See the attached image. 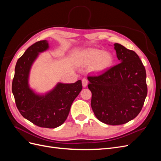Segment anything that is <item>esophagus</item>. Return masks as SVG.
<instances>
[{
    "mask_svg": "<svg viewBox=\"0 0 161 161\" xmlns=\"http://www.w3.org/2000/svg\"><path fill=\"white\" fill-rule=\"evenodd\" d=\"M82 84L84 87H86L87 86V84H88V80H87L86 79H83L82 80Z\"/></svg>",
    "mask_w": 161,
    "mask_h": 161,
    "instance_id": "esophagus-1",
    "label": "esophagus"
}]
</instances>
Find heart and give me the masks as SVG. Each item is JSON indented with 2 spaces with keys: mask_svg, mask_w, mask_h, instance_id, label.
<instances>
[{
  "mask_svg": "<svg viewBox=\"0 0 161 161\" xmlns=\"http://www.w3.org/2000/svg\"><path fill=\"white\" fill-rule=\"evenodd\" d=\"M114 58L111 53L97 49H91L82 52L79 58V64L82 66L92 64V69L97 72L108 70L114 64Z\"/></svg>",
  "mask_w": 161,
  "mask_h": 161,
  "instance_id": "1",
  "label": "heart"
}]
</instances>
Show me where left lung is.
Returning <instances> with one entry per match:
<instances>
[{
    "label": "left lung",
    "instance_id": "left-lung-1",
    "mask_svg": "<svg viewBox=\"0 0 161 161\" xmlns=\"http://www.w3.org/2000/svg\"><path fill=\"white\" fill-rule=\"evenodd\" d=\"M119 64L99 76H89L91 108L96 118L111 125L134 119L147 95V73L135 52L114 43Z\"/></svg>",
    "mask_w": 161,
    "mask_h": 161
}]
</instances>
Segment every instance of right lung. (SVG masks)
Segmentation results:
<instances>
[{
  "label": "right lung",
  "mask_w": 161,
  "mask_h": 161,
  "mask_svg": "<svg viewBox=\"0 0 161 161\" xmlns=\"http://www.w3.org/2000/svg\"><path fill=\"white\" fill-rule=\"evenodd\" d=\"M49 49L47 40L34 43L19 58L14 69L12 92L17 108L24 118L39 127L55 128L66 119L72 102L82 89L80 80L75 83L58 82L45 94L31 89L29 78L31 66L40 53Z\"/></svg>",
  "instance_id": "1"
}]
</instances>
